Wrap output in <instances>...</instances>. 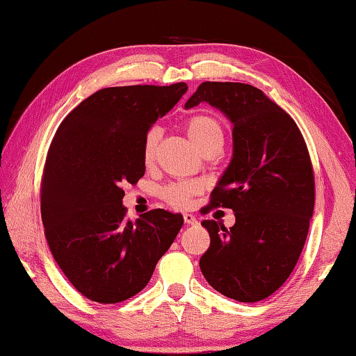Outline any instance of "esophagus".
<instances>
[{
    "label": "esophagus",
    "instance_id": "34e87169",
    "mask_svg": "<svg viewBox=\"0 0 356 356\" xmlns=\"http://www.w3.org/2000/svg\"><path fill=\"white\" fill-rule=\"evenodd\" d=\"M184 220H185V224H188V225L197 224V218L194 214H191V213H185L184 214Z\"/></svg>",
    "mask_w": 356,
    "mask_h": 356
}]
</instances>
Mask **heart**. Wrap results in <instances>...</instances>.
<instances>
[{
	"mask_svg": "<svg viewBox=\"0 0 356 356\" xmlns=\"http://www.w3.org/2000/svg\"><path fill=\"white\" fill-rule=\"evenodd\" d=\"M185 131L190 140L197 146L199 149L204 148L213 140H222V128L216 118L197 114L188 118L185 122ZM159 131L149 129L146 132L143 140V160L146 163H151L156 154V148L159 143ZM197 193V185L191 182H180V184H171L163 188L162 197L168 205L174 208H185L190 204V199Z\"/></svg>",
	"mask_w": 356,
	"mask_h": 356,
	"instance_id": "b5f03b06",
	"label": "heart"
}]
</instances>
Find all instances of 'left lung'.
Returning a JSON list of instances; mask_svg holds the SVG:
<instances>
[{"label":"left lung","instance_id":"1","mask_svg":"<svg viewBox=\"0 0 356 356\" xmlns=\"http://www.w3.org/2000/svg\"><path fill=\"white\" fill-rule=\"evenodd\" d=\"M202 102L233 124L232 162L208 208H232L236 224L202 222L211 242L199 266L224 296L262 301L287 281L307 239L315 207L307 145L293 118L252 85L204 81L185 108Z\"/></svg>","mask_w":356,"mask_h":356}]
</instances>
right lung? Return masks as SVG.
<instances>
[{
  "instance_id": "1",
  "label": "right lung",
  "mask_w": 356,
  "mask_h": 356,
  "mask_svg": "<svg viewBox=\"0 0 356 356\" xmlns=\"http://www.w3.org/2000/svg\"><path fill=\"white\" fill-rule=\"evenodd\" d=\"M186 89V83L104 88L55 132L41 219L54 259L90 301L115 304L143 290L184 225L182 214L162 208L127 220L122 185L143 177L146 132Z\"/></svg>"
}]
</instances>
